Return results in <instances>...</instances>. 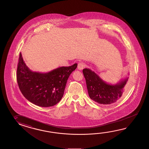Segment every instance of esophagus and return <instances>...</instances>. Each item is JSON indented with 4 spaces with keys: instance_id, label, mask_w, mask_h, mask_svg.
<instances>
[{
    "instance_id": "1",
    "label": "esophagus",
    "mask_w": 149,
    "mask_h": 149,
    "mask_svg": "<svg viewBox=\"0 0 149 149\" xmlns=\"http://www.w3.org/2000/svg\"><path fill=\"white\" fill-rule=\"evenodd\" d=\"M84 67H85V65H84V63H79L78 64V66H77L78 70H82Z\"/></svg>"
}]
</instances>
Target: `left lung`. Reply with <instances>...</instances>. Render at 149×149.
Masks as SVG:
<instances>
[{"label": "left lung", "mask_w": 149, "mask_h": 149, "mask_svg": "<svg viewBox=\"0 0 149 149\" xmlns=\"http://www.w3.org/2000/svg\"><path fill=\"white\" fill-rule=\"evenodd\" d=\"M88 95L92 100L102 104H110L119 100L125 93L128 77L111 84L106 83L89 68L83 70Z\"/></svg>", "instance_id": "obj_1"}]
</instances>
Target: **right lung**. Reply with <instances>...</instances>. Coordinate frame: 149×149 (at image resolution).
<instances>
[{
	"label": "right lung",
	"mask_w": 149,
	"mask_h": 149,
	"mask_svg": "<svg viewBox=\"0 0 149 149\" xmlns=\"http://www.w3.org/2000/svg\"><path fill=\"white\" fill-rule=\"evenodd\" d=\"M77 64L58 67L48 73L31 70L19 54L17 69V81L24 97L38 106H55L64 95L67 79Z\"/></svg>",
	"instance_id": "add662e5"
}]
</instances>
